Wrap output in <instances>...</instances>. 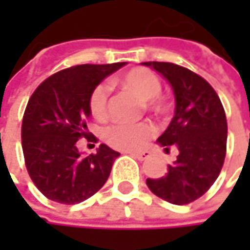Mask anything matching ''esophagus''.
Segmentation results:
<instances>
[{
  "mask_svg": "<svg viewBox=\"0 0 250 250\" xmlns=\"http://www.w3.org/2000/svg\"><path fill=\"white\" fill-rule=\"evenodd\" d=\"M128 155H131L133 158H136V159H139V161H143V159H146V158H149L150 156V152L149 150H142V152H127Z\"/></svg>",
  "mask_w": 250,
  "mask_h": 250,
  "instance_id": "obj_1",
  "label": "esophagus"
}]
</instances>
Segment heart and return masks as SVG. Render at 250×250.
<instances>
[{"mask_svg": "<svg viewBox=\"0 0 250 250\" xmlns=\"http://www.w3.org/2000/svg\"><path fill=\"white\" fill-rule=\"evenodd\" d=\"M111 83L120 85L125 91L133 92L137 95L145 107L153 113L162 114L167 111L168 105L165 100L159 97L162 83L158 75H155L152 71L146 68H133L125 75L119 76L111 81ZM89 110L94 119L97 120H105L108 117V86L107 85H98L92 91L89 97ZM155 127L149 122H140V123H117L110 125L104 131L105 142L116 147L123 150H133L139 149L145 145V142L153 134Z\"/></svg>", "mask_w": 250, "mask_h": 250, "instance_id": "heart-1", "label": "heart"}]
</instances>
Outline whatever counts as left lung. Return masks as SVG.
I'll return each instance as SVG.
<instances>
[{"label": "left lung", "instance_id": "left-lung-1", "mask_svg": "<svg viewBox=\"0 0 250 250\" xmlns=\"http://www.w3.org/2000/svg\"><path fill=\"white\" fill-rule=\"evenodd\" d=\"M172 86L175 114L158 143L176 146L178 156L168 174L146 179L149 189L176 206L204 195L220 174L226 158L227 122L222 101L213 86L192 71L169 62H143Z\"/></svg>", "mask_w": 250, "mask_h": 250}]
</instances>
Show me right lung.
Listing matches in <instances>:
<instances>
[{
  "label": "right lung",
  "instance_id": "add662e5",
  "mask_svg": "<svg viewBox=\"0 0 250 250\" xmlns=\"http://www.w3.org/2000/svg\"><path fill=\"white\" fill-rule=\"evenodd\" d=\"M125 65H76L44 79L30 97L21 125L25 168L49 200L78 204L108 179L120 153L103 143L97 153L82 156L76 143L81 137L97 142L86 127L89 97L105 76Z\"/></svg>",
  "mask_w": 250,
  "mask_h": 250
}]
</instances>
